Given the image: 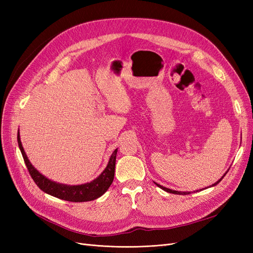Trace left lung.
I'll return each instance as SVG.
<instances>
[{"instance_id":"8db88e82","label":"left lung","mask_w":253,"mask_h":253,"mask_svg":"<svg viewBox=\"0 0 253 253\" xmlns=\"http://www.w3.org/2000/svg\"><path fill=\"white\" fill-rule=\"evenodd\" d=\"M227 173V172H226ZM226 173L224 174V176L226 175ZM224 176L223 177H221L219 180H217L215 183H214V185H212V186H215V185H217V183L224 178ZM156 183V182H155ZM156 185L159 187V188H162L163 190H165L166 192H169V193H173V194H179V195H186V194H190V192H179V191H174V190H171V189H168V188H165V187H163V186H160V185H158V183H156Z\"/></svg>"}]
</instances>
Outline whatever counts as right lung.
Masks as SVG:
<instances>
[{
    "mask_svg": "<svg viewBox=\"0 0 253 253\" xmlns=\"http://www.w3.org/2000/svg\"><path fill=\"white\" fill-rule=\"evenodd\" d=\"M18 143L22 153L23 159H24L25 165L27 167V170L30 176H32V178L34 179V181L36 182V185L39 187L43 192L55 197H58L60 200H64V201L73 202V203L94 201L96 198L100 197L102 194L106 192V190L110 188V186L112 185V182L114 180L117 149L114 151V153L110 158V162L108 166H106L104 171L99 175L96 179H94L90 182L84 183V185L67 186V185H62V183H57L55 181L49 180L48 178L45 177V176H43L35 169L34 166L29 163V160L24 152V149L22 147L19 132H18Z\"/></svg>",
    "mask_w": 253,
    "mask_h": 253,
    "instance_id": "1",
    "label": "right lung"
}]
</instances>
